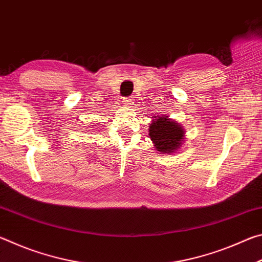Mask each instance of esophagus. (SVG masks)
I'll return each instance as SVG.
<instances>
[{"label":"esophagus","instance_id":"34e87169","mask_svg":"<svg viewBox=\"0 0 262 262\" xmlns=\"http://www.w3.org/2000/svg\"><path fill=\"white\" fill-rule=\"evenodd\" d=\"M132 98L130 97H126V98H123V104L125 105H129V104H132Z\"/></svg>","mask_w":262,"mask_h":262}]
</instances>
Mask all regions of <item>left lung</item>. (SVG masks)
Instances as JSON below:
<instances>
[{"mask_svg":"<svg viewBox=\"0 0 262 262\" xmlns=\"http://www.w3.org/2000/svg\"><path fill=\"white\" fill-rule=\"evenodd\" d=\"M150 123L149 136L159 152L170 154L178 149L184 140L185 132L180 125L166 117H157Z\"/></svg>","mask_w":262,"mask_h":262,"instance_id":"8db88e82","label":"left lung"}]
</instances>
